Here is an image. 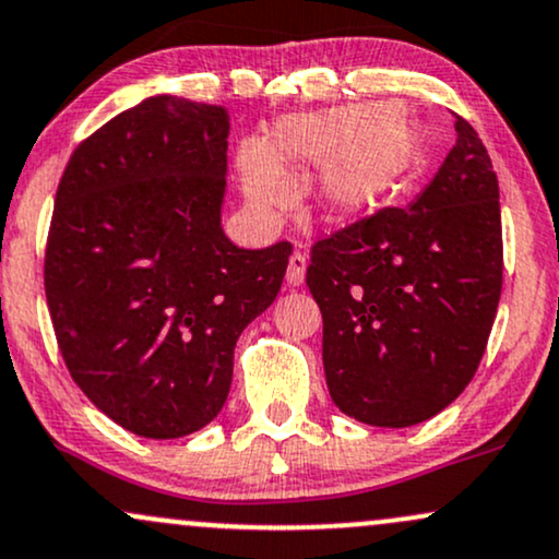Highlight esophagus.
I'll use <instances>...</instances> for the list:
<instances>
[{"mask_svg": "<svg viewBox=\"0 0 559 559\" xmlns=\"http://www.w3.org/2000/svg\"><path fill=\"white\" fill-rule=\"evenodd\" d=\"M305 273H307V258L301 252H294L292 258H288L286 284L288 286H301V284H305Z\"/></svg>", "mask_w": 559, "mask_h": 559, "instance_id": "esophagus-1", "label": "esophagus"}]
</instances>
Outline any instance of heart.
I'll use <instances>...</instances> for the list:
<instances>
[{"instance_id": "obj_1", "label": "heart", "mask_w": 559, "mask_h": 559, "mask_svg": "<svg viewBox=\"0 0 559 559\" xmlns=\"http://www.w3.org/2000/svg\"><path fill=\"white\" fill-rule=\"evenodd\" d=\"M419 153V130L401 106L352 104L281 119L265 145L247 143L239 153L245 200L273 215L288 203V190L307 166H320L312 205L331 221L378 207L406 177Z\"/></svg>"}]
</instances>
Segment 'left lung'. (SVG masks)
<instances>
[{"instance_id":"left-lung-1","label":"left lung","mask_w":559,"mask_h":559,"mask_svg":"<svg viewBox=\"0 0 559 559\" xmlns=\"http://www.w3.org/2000/svg\"><path fill=\"white\" fill-rule=\"evenodd\" d=\"M335 406L372 427H412L474 378L502 292L500 187L487 147L455 117V145L406 207H385L312 247Z\"/></svg>"}]
</instances>
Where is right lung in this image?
<instances>
[{
  "label": "right lung",
  "mask_w": 559,
  "mask_h": 559,
  "mask_svg": "<svg viewBox=\"0 0 559 559\" xmlns=\"http://www.w3.org/2000/svg\"><path fill=\"white\" fill-rule=\"evenodd\" d=\"M228 111L151 96L78 145L46 245L59 352L93 406L151 440L218 416L234 346L278 297L292 245L224 234Z\"/></svg>",
  "instance_id": "1"
}]
</instances>
